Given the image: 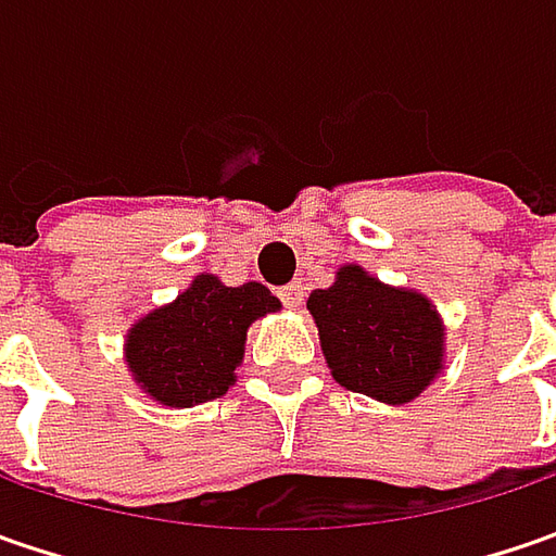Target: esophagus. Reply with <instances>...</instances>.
Here are the masks:
<instances>
[{
    "mask_svg": "<svg viewBox=\"0 0 556 556\" xmlns=\"http://www.w3.org/2000/svg\"><path fill=\"white\" fill-rule=\"evenodd\" d=\"M278 296H281V303L288 306V309H300L303 306V285L300 281H293L288 288L278 290Z\"/></svg>",
    "mask_w": 556,
    "mask_h": 556,
    "instance_id": "obj_1",
    "label": "esophagus"
}]
</instances>
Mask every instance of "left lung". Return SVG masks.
Returning a JSON list of instances; mask_svg holds the SVG:
<instances>
[{
    "label": "left lung",
    "mask_w": 556,
    "mask_h": 556,
    "mask_svg": "<svg viewBox=\"0 0 556 556\" xmlns=\"http://www.w3.org/2000/svg\"><path fill=\"white\" fill-rule=\"evenodd\" d=\"M306 309L333 380L353 393L405 405L442 371V318L417 290L390 288L362 266H343L331 288L312 290Z\"/></svg>",
    "instance_id": "left-lung-1"
}]
</instances>
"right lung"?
Returning a JSON list of instances; mask_svg holds the SVG:
<instances>
[{"instance_id": "obj_1", "label": "right lung", "mask_w": 556, "mask_h": 556, "mask_svg": "<svg viewBox=\"0 0 556 556\" xmlns=\"http://www.w3.org/2000/svg\"><path fill=\"white\" fill-rule=\"evenodd\" d=\"M281 303L260 281L225 288L198 275L173 303L148 312L126 333V365L144 393L169 408L219 399L244 358L247 328Z\"/></svg>"}]
</instances>
